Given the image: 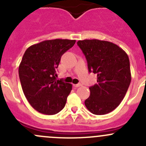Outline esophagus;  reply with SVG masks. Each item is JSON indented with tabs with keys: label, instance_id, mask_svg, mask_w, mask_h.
Segmentation results:
<instances>
[{
	"label": "esophagus",
	"instance_id": "obj_1",
	"mask_svg": "<svg viewBox=\"0 0 146 146\" xmlns=\"http://www.w3.org/2000/svg\"><path fill=\"white\" fill-rule=\"evenodd\" d=\"M73 86L75 87V88H78V87H80V86H82V85L81 84H74V85H73Z\"/></svg>",
	"mask_w": 146,
	"mask_h": 146
}]
</instances>
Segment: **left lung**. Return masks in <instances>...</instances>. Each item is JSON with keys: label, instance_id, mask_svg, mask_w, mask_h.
<instances>
[{"label": "left lung", "instance_id": "obj_1", "mask_svg": "<svg viewBox=\"0 0 146 146\" xmlns=\"http://www.w3.org/2000/svg\"><path fill=\"white\" fill-rule=\"evenodd\" d=\"M88 62L90 73H96L98 83L89 88L85 105L91 113L106 114L123 100L131 80L127 54L112 42L85 39L77 42Z\"/></svg>", "mask_w": 146, "mask_h": 146}]
</instances>
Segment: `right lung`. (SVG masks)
I'll return each instance as SVG.
<instances>
[{
    "label": "right lung",
    "instance_id": "1",
    "mask_svg": "<svg viewBox=\"0 0 146 146\" xmlns=\"http://www.w3.org/2000/svg\"><path fill=\"white\" fill-rule=\"evenodd\" d=\"M76 40L51 39L30 46L19 66L23 92L32 107L44 114H55L65 107L72 85L56 80L61 56Z\"/></svg>",
    "mask_w": 146,
    "mask_h": 146
}]
</instances>
